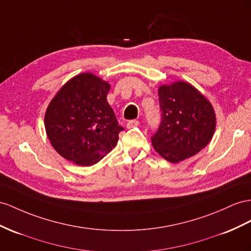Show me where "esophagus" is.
<instances>
[{"instance_id":"34e87169","label":"esophagus","mask_w":251,"mask_h":251,"mask_svg":"<svg viewBox=\"0 0 251 251\" xmlns=\"http://www.w3.org/2000/svg\"><path fill=\"white\" fill-rule=\"evenodd\" d=\"M140 125V122L137 120H132V121H128L127 123V128H133V127H137Z\"/></svg>"}]
</instances>
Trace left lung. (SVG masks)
<instances>
[{
  "label": "left lung",
  "instance_id": "left-lung-1",
  "mask_svg": "<svg viewBox=\"0 0 251 251\" xmlns=\"http://www.w3.org/2000/svg\"><path fill=\"white\" fill-rule=\"evenodd\" d=\"M162 120L151 137L152 147L172 163L196 155L208 145L216 127L211 102L185 81H175L158 89Z\"/></svg>",
  "mask_w": 251,
  "mask_h": 251
}]
</instances>
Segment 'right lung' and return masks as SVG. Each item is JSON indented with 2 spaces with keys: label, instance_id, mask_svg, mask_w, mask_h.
Returning a JSON list of instances; mask_svg holds the SVG:
<instances>
[{
  "label": "right lung",
  "instance_id": "obj_1",
  "mask_svg": "<svg viewBox=\"0 0 251 251\" xmlns=\"http://www.w3.org/2000/svg\"><path fill=\"white\" fill-rule=\"evenodd\" d=\"M110 85L92 73L68 80L49 104L44 126L54 150L64 159L91 166L117 145L120 126L107 94Z\"/></svg>",
  "mask_w": 251,
  "mask_h": 251
}]
</instances>
